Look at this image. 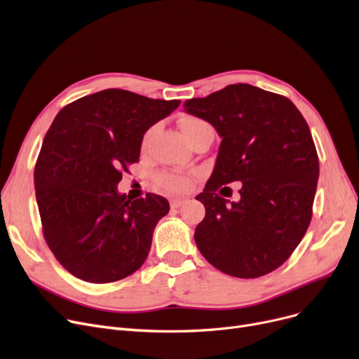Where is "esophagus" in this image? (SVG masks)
Masks as SVG:
<instances>
[{
    "label": "esophagus",
    "mask_w": 359,
    "mask_h": 359,
    "mask_svg": "<svg viewBox=\"0 0 359 359\" xmlns=\"http://www.w3.org/2000/svg\"><path fill=\"white\" fill-rule=\"evenodd\" d=\"M184 203H185L184 198H172V200H170V208H172V209H178V208L182 206Z\"/></svg>",
    "instance_id": "1"
}]
</instances>
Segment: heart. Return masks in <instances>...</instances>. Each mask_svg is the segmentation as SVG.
Masks as SVG:
<instances>
[{"instance_id": "obj_1", "label": "heart", "mask_w": 359, "mask_h": 359, "mask_svg": "<svg viewBox=\"0 0 359 359\" xmlns=\"http://www.w3.org/2000/svg\"><path fill=\"white\" fill-rule=\"evenodd\" d=\"M180 126H181V130L185 135V139L190 142V139L193 137V134L198 128L208 126V124L204 123L203 119H198V118H194V116H187V118L181 119ZM151 133H153V130H149L146 133L144 139H143V144H146L149 142ZM156 184H158L159 189H162L165 191H182V190L187 189V187H189L190 180H189V177H185V175L178 174V172H162L156 177Z\"/></svg>"}]
</instances>
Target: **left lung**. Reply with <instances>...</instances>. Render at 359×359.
<instances>
[{"instance_id": "8db88e82", "label": "left lung", "mask_w": 359, "mask_h": 359, "mask_svg": "<svg viewBox=\"0 0 359 359\" xmlns=\"http://www.w3.org/2000/svg\"><path fill=\"white\" fill-rule=\"evenodd\" d=\"M184 111L222 139L196 197L206 209L194 232L200 252L229 276L267 275L294 252L311 220L318 158L309 124L287 97L243 83L185 100ZM233 180L243 184L240 201L215 193Z\"/></svg>"}]
</instances>
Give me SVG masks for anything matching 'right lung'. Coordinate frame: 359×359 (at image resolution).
<instances>
[{"label":"right lung","mask_w":359,"mask_h":359,"mask_svg":"<svg viewBox=\"0 0 359 359\" xmlns=\"http://www.w3.org/2000/svg\"><path fill=\"white\" fill-rule=\"evenodd\" d=\"M180 104L107 89L55 116L35 166V190L45 241L73 276L108 283L144 263L169 203L150 193L131 201L116 187L139 161L144 133Z\"/></svg>","instance_id":"obj_1"}]
</instances>
